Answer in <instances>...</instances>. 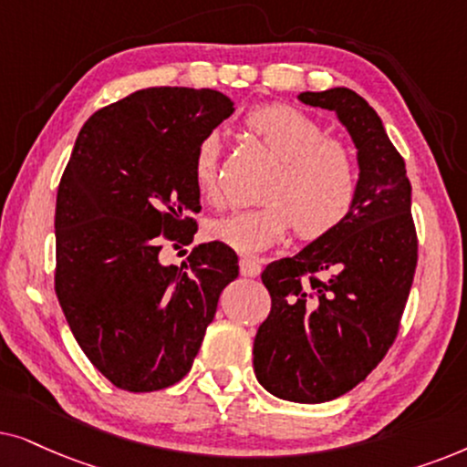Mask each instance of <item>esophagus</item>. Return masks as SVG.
I'll return each mask as SVG.
<instances>
[{"label": "esophagus", "instance_id": "1", "mask_svg": "<svg viewBox=\"0 0 467 467\" xmlns=\"http://www.w3.org/2000/svg\"><path fill=\"white\" fill-rule=\"evenodd\" d=\"M239 271L244 277H256V275H260V271H263V265H260V260H256V258L245 256L239 260Z\"/></svg>", "mask_w": 467, "mask_h": 467}]
</instances>
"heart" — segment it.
<instances>
[{
    "instance_id": "b5f03b06",
    "label": "heart",
    "mask_w": 467,
    "mask_h": 467,
    "mask_svg": "<svg viewBox=\"0 0 467 467\" xmlns=\"http://www.w3.org/2000/svg\"><path fill=\"white\" fill-rule=\"evenodd\" d=\"M245 128L277 160L256 207L234 209L207 223V237L241 254L279 244L292 226L301 241L327 237L350 215L358 192V166L350 149L301 110L269 104L245 117ZM222 140L198 142L192 177L202 201H220Z\"/></svg>"
}]
</instances>
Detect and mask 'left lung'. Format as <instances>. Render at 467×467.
Instances as JSON below:
<instances>
[{
  "instance_id": "8db88e82",
  "label": "left lung",
  "mask_w": 467,
  "mask_h": 467,
  "mask_svg": "<svg viewBox=\"0 0 467 467\" xmlns=\"http://www.w3.org/2000/svg\"><path fill=\"white\" fill-rule=\"evenodd\" d=\"M298 99L348 130L358 192L339 228L263 271L271 314L254 339V374L279 400L322 403L365 380L393 346L419 244L406 164L376 110L346 87Z\"/></svg>"
}]
</instances>
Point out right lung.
Returning <instances> with one entry per match:
<instances>
[{
    "instance_id": "1",
    "label": "right lung",
    "mask_w": 467,
    "mask_h": 467,
    "mask_svg": "<svg viewBox=\"0 0 467 467\" xmlns=\"http://www.w3.org/2000/svg\"><path fill=\"white\" fill-rule=\"evenodd\" d=\"M233 113L220 91L147 87L96 110L74 142L55 209V292L74 339L117 389L182 380L239 275L220 241L196 245L182 269L160 263L161 237L194 239V151Z\"/></svg>"
}]
</instances>
